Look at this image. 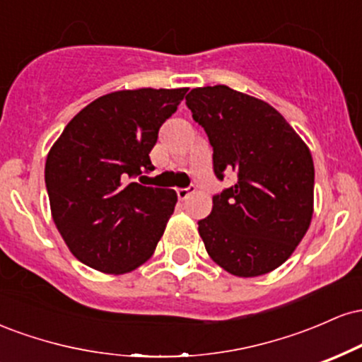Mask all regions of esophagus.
<instances>
[{"mask_svg":"<svg viewBox=\"0 0 362 362\" xmlns=\"http://www.w3.org/2000/svg\"><path fill=\"white\" fill-rule=\"evenodd\" d=\"M192 192H195V187L194 185L185 187V189H177V195H178V199H180V201H185V199L189 197V195L192 194Z\"/></svg>","mask_w":362,"mask_h":362,"instance_id":"34e87169","label":"esophagus"}]
</instances>
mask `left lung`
Instances as JSON below:
<instances>
[{"instance_id": "left-lung-1", "label": "left lung", "mask_w": 362, "mask_h": 362, "mask_svg": "<svg viewBox=\"0 0 362 362\" xmlns=\"http://www.w3.org/2000/svg\"><path fill=\"white\" fill-rule=\"evenodd\" d=\"M213 146L214 173L238 182L213 197L199 235L219 267L257 277L289 259L313 216L315 167L308 146L267 102L226 85L185 97Z\"/></svg>"}]
</instances>
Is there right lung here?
<instances>
[{
	"mask_svg": "<svg viewBox=\"0 0 362 362\" xmlns=\"http://www.w3.org/2000/svg\"><path fill=\"white\" fill-rule=\"evenodd\" d=\"M185 93L112 91L78 112L52 144L45 160L52 219L73 255L95 271L131 272L155 252L177 192L134 177L155 170L158 131Z\"/></svg>",
	"mask_w": 362,
	"mask_h": 362,
	"instance_id": "right-lung-1",
	"label": "right lung"
}]
</instances>
